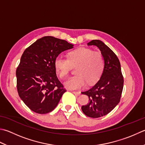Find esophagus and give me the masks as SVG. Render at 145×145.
<instances>
[{"label":"esophagus","instance_id":"esophagus-1","mask_svg":"<svg viewBox=\"0 0 145 145\" xmlns=\"http://www.w3.org/2000/svg\"><path fill=\"white\" fill-rule=\"evenodd\" d=\"M72 93H73L74 94L76 95H78V96H79V95H80L81 94V92L80 91H72Z\"/></svg>","mask_w":145,"mask_h":145}]
</instances>
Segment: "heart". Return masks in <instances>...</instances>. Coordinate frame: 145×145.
<instances>
[{
    "label": "heart",
    "mask_w": 145,
    "mask_h": 145,
    "mask_svg": "<svg viewBox=\"0 0 145 145\" xmlns=\"http://www.w3.org/2000/svg\"><path fill=\"white\" fill-rule=\"evenodd\" d=\"M68 59L57 57L54 61V66L60 78L65 79L71 71L72 66H76L78 74L69 78L64 83L70 89H76L98 81L104 67V59L99 52L81 47L71 51L67 54Z\"/></svg>",
    "instance_id": "heart-1"
}]
</instances>
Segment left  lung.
<instances>
[{
    "mask_svg": "<svg viewBox=\"0 0 145 145\" xmlns=\"http://www.w3.org/2000/svg\"><path fill=\"white\" fill-rule=\"evenodd\" d=\"M100 49L104 59L103 72L97 83L82 94L88 96L89 103L81 106L86 116L92 118L104 116L113 110L120 102L124 85L121 64L115 53L99 40L87 43Z\"/></svg>",
    "mask_w": 145,
    "mask_h": 145,
    "instance_id": "8db88e82",
    "label": "left lung"
}]
</instances>
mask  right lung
I'll return each instance as SVG.
<instances>
[{
	"label": "right lung",
	"mask_w": 145,
	"mask_h": 145,
	"mask_svg": "<svg viewBox=\"0 0 145 145\" xmlns=\"http://www.w3.org/2000/svg\"><path fill=\"white\" fill-rule=\"evenodd\" d=\"M67 41L44 37L27 48L16 69L19 96L35 112L52 111L66 91L57 77L54 61L62 52L73 48Z\"/></svg>",
	"instance_id": "obj_1"
}]
</instances>
